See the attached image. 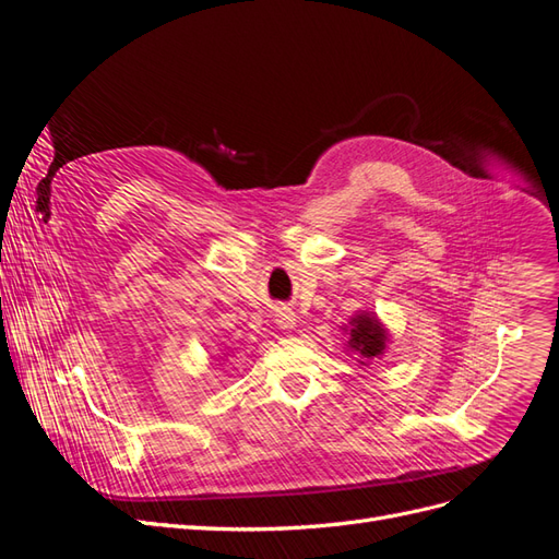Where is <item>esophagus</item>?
I'll use <instances>...</instances> for the list:
<instances>
[{"label": "esophagus", "instance_id": "1", "mask_svg": "<svg viewBox=\"0 0 559 559\" xmlns=\"http://www.w3.org/2000/svg\"><path fill=\"white\" fill-rule=\"evenodd\" d=\"M277 324H280L282 329H294V324H296V319H294V314H292V312H286V310H280V312H277Z\"/></svg>", "mask_w": 559, "mask_h": 559}]
</instances>
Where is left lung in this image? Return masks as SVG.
<instances>
[{
  "mask_svg": "<svg viewBox=\"0 0 559 559\" xmlns=\"http://www.w3.org/2000/svg\"><path fill=\"white\" fill-rule=\"evenodd\" d=\"M352 341H349V345L354 347V349H359V354H364L366 359H373V357H378V354H382V349H384V331H382V326L378 324V319H373V317H366V314H361V317H357L352 321Z\"/></svg>",
  "mask_w": 559,
  "mask_h": 559,
  "instance_id": "1",
  "label": "left lung"
}]
</instances>
